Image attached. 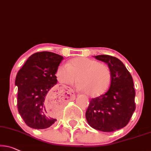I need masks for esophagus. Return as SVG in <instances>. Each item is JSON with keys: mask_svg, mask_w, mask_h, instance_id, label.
<instances>
[{"mask_svg": "<svg viewBox=\"0 0 151 151\" xmlns=\"http://www.w3.org/2000/svg\"><path fill=\"white\" fill-rule=\"evenodd\" d=\"M69 92H70V93H71V94H72V95H74V91H73V89L69 88Z\"/></svg>", "mask_w": 151, "mask_h": 151, "instance_id": "34e87169", "label": "esophagus"}]
</instances>
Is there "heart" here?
<instances>
[{
  "mask_svg": "<svg viewBox=\"0 0 151 151\" xmlns=\"http://www.w3.org/2000/svg\"><path fill=\"white\" fill-rule=\"evenodd\" d=\"M56 76L63 84H73L78 80V89L86 91L92 97L104 93L111 82V71L106 65L84 57L76 58L68 64L60 65Z\"/></svg>",
  "mask_w": 151,
  "mask_h": 151,
  "instance_id": "heart-1",
  "label": "heart"
}]
</instances>
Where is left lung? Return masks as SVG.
<instances>
[{
  "mask_svg": "<svg viewBox=\"0 0 151 151\" xmlns=\"http://www.w3.org/2000/svg\"><path fill=\"white\" fill-rule=\"evenodd\" d=\"M95 58L108 64L111 82L104 95L91 99L86 119L95 129L114 132L129 123L135 110L134 81L119 58L109 55H98Z\"/></svg>",
  "mask_w": 151,
  "mask_h": 151,
  "instance_id": "obj_1",
  "label": "left lung"
}]
</instances>
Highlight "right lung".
<instances>
[{
  "mask_svg": "<svg viewBox=\"0 0 151 151\" xmlns=\"http://www.w3.org/2000/svg\"><path fill=\"white\" fill-rule=\"evenodd\" d=\"M63 58L53 52H37L28 58L17 72L15 81L17 86V108L30 127L43 129L56 121L47 108L50 99L57 101L60 93L53 95L52 91L57 83L55 74Z\"/></svg>",
  "mask_w": 151,
  "mask_h": 151,
  "instance_id": "right-lung-1",
  "label": "right lung"
}]
</instances>
